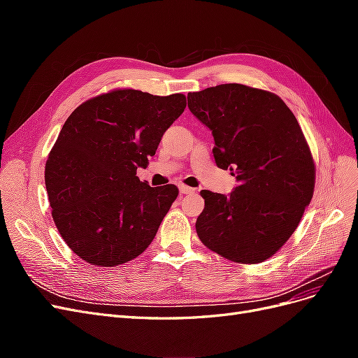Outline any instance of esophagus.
I'll use <instances>...</instances> for the list:
<instances>
[{"mask_svg":"<svg viewBox=\"0 0 358 358\" xmlns=\"http://www.w3.org/2000/svg\"><path fill=\"white\" fill-rule=\"evenodd\" d=\"M179 191H180V194H194V192H196V189L191 188V187H187V185H179Z\"/></svg>","mask_w":358,"mask_h":358,"instance_id":"esophagus-1","label":"esophagus"}]
</instances>
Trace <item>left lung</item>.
<instances>
[{
  "label": "left lung",
  "mask_w": 358,
  "mask_h": 358,
  "mask_svg": "<svg viewBox=\"0 0 358 358\" xmlns=\"http://www.w3.org/2000/svg\"><path fill=\"white\" fill-rule=\"evenodd\" d=\"M213 140L220 169L239 182L229 196L203 189L200 241L236 263L255 264L294 233L315 187V166L296 116L278 95L241 83L188 94Z\"/></svg>",
  "instance_id": "8db88e82"
}]
</instances>
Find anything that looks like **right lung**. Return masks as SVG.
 Masks as SVG:
<instances>
[{"mask_svg":"<svg viewBox=\"0 0 358 358\" xmlns=\"http://www.w3.org/2000/svg\"><path fill=\"white\" fill-rule=\"evenodd\" d=\"M185 107L183 94L116 90L69 116L46 161L45 180L57 229L86 263L124 264L154 241L179 191L149 187L136 171L146 169Z\"/></svg>","mask_w":358,"mask_h":358,"instance_id":"1","label":"right lung"}]
</instances>
